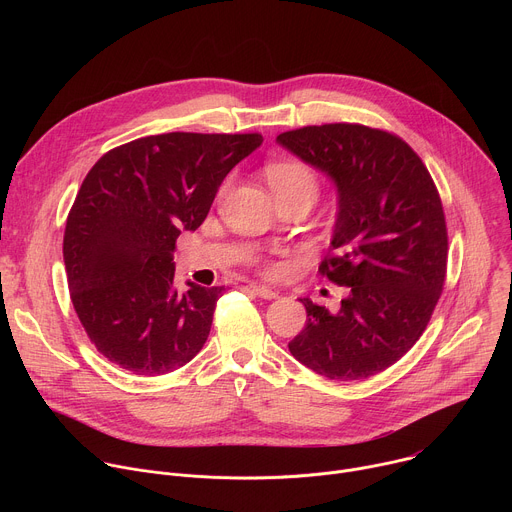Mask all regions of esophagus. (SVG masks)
<instances>
[{"label":"esophagus","mask_w":512,"mask_h":512,"mask_svg":"<svg viewBox=\"0 0 512 512\" xmlns=\"http://www.w3.org/2000/svg\"><path fill=\"white\" fill-rule=\"evenodd\" d=\"M249 289L253 291L255 296H259V298H263V300H275L277 298V291H273V289H269V287H265V285H249Z\"/></svg>","instance_id":"1"}]
</instances>
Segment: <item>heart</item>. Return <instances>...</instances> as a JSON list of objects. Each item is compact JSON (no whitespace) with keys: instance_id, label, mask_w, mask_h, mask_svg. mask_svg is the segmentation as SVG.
I'll use <instances>...</instances> for the list:
<instances>
[{"instance_id":"obj_1","label":"heart","mask_w":512,"mask_h":512,"mask_svg":"<svg viewBox=\"0 0 512 512\" xmlns=\"http://www.w3.org/2000/svg\"><path fill=\"white\" fill-rule=\"evenodd\" d=\"M265 178L277 200L298 194H308L316 198L318 192L316 174L298 160H281L269 164L265 170Z\"/></svg>"}]
</instances>
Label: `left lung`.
Here are the masks:
<instances>
[{"instance_id": "8db88e82", "label": "left lung", "mask_w": 512, "mask_h": 512, "mask_svg": "<svg viewBox=\"0 0 512 512\" xmlns=\"http://www.w3.org/2000/svg\"><path fill=\"white\" fill-rule=\"evenodd\" d=\"M275 141L332 180L336 255L320 271L348 287L338 312L300 298L308 320L289 352L332 381L373 377L419 340L440 300L448 261L440 194L419 156L387 131L328 123Z\"/></svg>"}]
</instances>
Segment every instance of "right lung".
<instances>
[{
	"label": "right lung",
	"mask_w": 512,
	"mask_h": 512,
	"mask_svg": "<svg viewBox=\"0 0 512 512\" xmlns=\"http://www.w3.org/2000/svg\"><path fill=\"white\" fill-rule=\"evenodd\" d=\"M259 133H162L107 152L87 174L64 231L72 306L91 342L139 377L172 373L204 346L225 287L174 283V249Z\"/></svg>",
	"instance_id": "add662e5"
}]
</instances>
